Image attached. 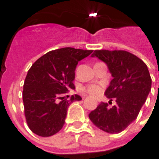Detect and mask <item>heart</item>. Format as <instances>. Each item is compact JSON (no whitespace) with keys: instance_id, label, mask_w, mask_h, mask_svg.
I'll list each match as a JSON object with an SVG mask.
<instances>
[{"instance_id":"obj_1","label":"heart","mask_w":159,"mask_h":159,"mask_svg":"<svg viewBox=\"0 0 159 159\" xmlns=\"http://www.w3.org/2000/svg\"><path fill=\"white\" fill-rule=\"evenodd\" d=\"M84 91L89 93L90 95H93V96H96V95H99L101 93L102 88L99 84H91V85H88V86L84 88Z\"/></svg>"}]
</instances>
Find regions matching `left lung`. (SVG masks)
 <instances>
[{"instance_id":"1","label":"left lung","mask_w":159,"mask_h":159,"mask_svg":"<svg viewBox=\"0 0 159 159\" xmlns=\"http://www.w3.org/2000/svg\"><path fill=\"white\" fill-rule=\"evenodd\" d=\"M92 57L107 66L113 79L104 94L110 101L116 98V105L109 108L107 102H102L89 119L100 130L117 134L137 118L151 92V75L147 64L127 51L95 50Z\"/></svg>"}]
</instances>
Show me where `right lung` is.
I'll use <instances>...</instances> for the list:
<instances>
[{"instance_id":"add662e5","label":"right lung","mask_w":159,"mask_h":159,"mask_svg":"<svg viewBox=\"0 0 159 159\" xmlns=\"http://www.w3.org/2000/svg\"><path fill=\"white\" fill-rule=\"evenodd\" d=\"M92 52L63 48L48 52L32 64L24 84L23 102L26 122L34 134L49 137L62 129L69 105L82 99L75 95L67 100L64 95L75 89L78 62Z\"/></svg>"}]
</instances>
